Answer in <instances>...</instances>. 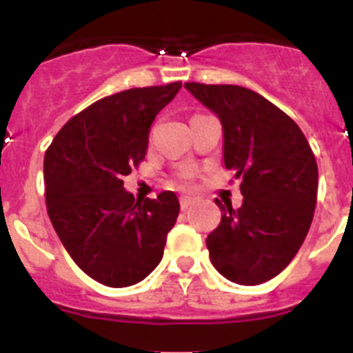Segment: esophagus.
Here are the masks:
<instances>
[{
	"mask_svg": "<svg viewBox=\"0 0 353 353\" xmlns=\"http://www.w3.org/2000/svg\"><path fill=\"white\" fill-rule=\"evenodd\" d=\"M194 201L196 198H192V196H182V198H180V207H182V210H185V208L191 207Z\"/></svg>",
	"mask_w": 353,
	"mask_h": 353,
	"instance_id": "obj_1",
	"label": "esophagus"
}]
</instances>
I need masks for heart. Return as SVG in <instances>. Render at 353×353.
I'll return each instance as SVG.
<instances>
[{
  "label": "heart",
  "mask_w": 353,
  "mask_h": 353,
  "mask_svg": "<svg viewBox=\"0 0 353 353\" xmlns=\"http://www.w3.org/2000/svg\"><path fill=\"white\" fill-rule=\"evenodd\" d=\"M191 171H189V170H187V171H183V173H182V179L183 180H187V179H191Z\"/></svg>",
  "instance_id": "b5f03b06"
}]
</instances>
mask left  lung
Returning a JSON list of instances; mask_svg holds the SVG:
<instances>
[{"instance_id":"8db88e82","label":"left lung","mask_w":353,"mask_h":353,"mask_svg":"<svg viewBox=\"0 0 353 353\" xmlns=\"http://www.w3.org/2000/svg\"><path fill=\"white\" fill-rule=\"evenodd\" d=\"M217 114L224 166L242 179V207L221 203L207 236L212 265L236 285H260L293 260L316 207L318 166L299 125L260 93L235 84H183Z\"/></svg>"}]
</instances>
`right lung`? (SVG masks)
Masks as SVG:
<instances>
[{
    "label": "right lung",
    "mask_w": 353,
    "mask_h": 353,
    "mask_svg": "<svg viewBox=\"0 0 353 353\" xmlns=\"http://www.w3.org/2000/svg\"><path fill=\"white\" fill-rule=\"evenodd\" d=\"M182 83L130 88L93 102L61 127L43 157L48 214L70 258L111 288L143 281L176 223V194L134 198L123 176L145 159L150 127Z\"/></svg>",
    "instance_id": "1"
}]
</instances>
